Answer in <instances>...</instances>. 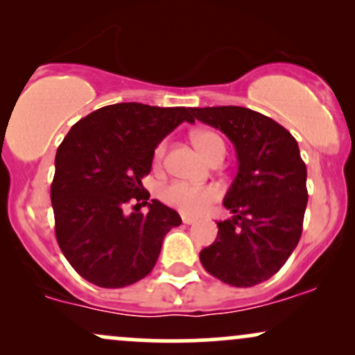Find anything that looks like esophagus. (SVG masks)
<instances>
[{
	"instance_id": "obj_1",
	"label": "esophagus",
	"mask_w": 355,
	"mask_h": 355,
	"mask_svg": "<svg viewBox=\"0 0 355 355\" xmlns=\"http://www.w3.org/2000/svg\"><path fill=\"white\" fill-rule=\"evenodd\" d=\"M182 222L187 223V225H193V223L197 222V218L190 217V215H182Z\"/></svg>"
}]
</instances>
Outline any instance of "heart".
I'll return each instance as SVG.
<instances>
[{
    "label": "heart",
    "mask_w": 355,
    "mask_h": 355,
    "mask_svg": "<svg viewBox=\"0 0 355 355\" xmlns=\"http://www.w3.org/2000/svg\"><path fill=\"white\" fill-rule=\"evenodd\" d=\"M193 144L207 160H211L214 155H217L218 152L225 153V145H223V140L217 133L195 132ZM165 148L166 145L160 144L155 150V162L157 164L164 158ZM160 197L165 203L185 211V214H202V211L209 209L211 203L218 200L220 190L214 185L198 187L185 182H172L162 189Z\"/></svg>",
    "instance_id": "heart-1"
}]
</instances>
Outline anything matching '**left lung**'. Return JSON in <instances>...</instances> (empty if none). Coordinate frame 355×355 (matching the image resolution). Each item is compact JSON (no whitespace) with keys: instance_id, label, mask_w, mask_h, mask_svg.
Listing matches in <instances>:
<instances>
[{"instance_id":"left-lung-1","label":"left lung","mask_w":355,"mask_h":355,"mask_svg":"<svg viewBox=\"0 0 355 355\" xmlns=\"http://www.w3.org/2000/svg\"><path fill=\"white\" fill-rule=\"evenodd\" d=\"M197 120L229 137L239 170L217 222L215 242L200 252L210 275L234 287L266 282L287 262L302 235L307 168L295 138L262 113L243 107L191 108Z\"/></svg>"}]
</instances>
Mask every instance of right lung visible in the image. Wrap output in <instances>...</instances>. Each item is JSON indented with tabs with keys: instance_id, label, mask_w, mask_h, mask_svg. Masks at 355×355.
Masks as SVG:
<instances>
[{
	"instance_id": "obj_1",
	"label": "right lung",
	"mask_w": 355,
	"mask_h": 355,
	"mask_svg": "<svg viewBox=\"0 0 355 355\" xmlns=\"http://www.w3.org/2000/svg\"><path fill=\"white\" fill-rule=\"evenodd\" d=\"M190 113L185 107L108 105L81 118L61 141L51 183L55 234L85 280L120 288L152 272L165 235L182 218L155 198L146 202L141 178L152 170L158 144L183 121L193 123ZM130 200L148 202L149 214H126Z\"/></svg>"
}]
</instances>
